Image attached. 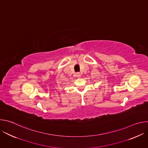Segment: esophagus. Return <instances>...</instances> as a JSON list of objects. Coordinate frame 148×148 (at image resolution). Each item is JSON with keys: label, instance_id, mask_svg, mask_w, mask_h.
Returning <instances> with one entry per match:
<instances>
[{"label": "esophagus", "instance_id": "obj_1", "mask_svg": "<svg viewBox=\"0 0 148 148\" xmlns=\"http://www.w3.org/2000/svg\"><path fill=\"white\" fill-rule=\"evenodd\" d=\"M76 75H77V77H81V74H80V73H77L76 74Z\"/></svg>", "mask_w": 148, "mask_h": 148}]
</instances>
